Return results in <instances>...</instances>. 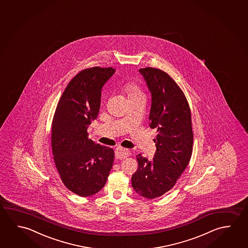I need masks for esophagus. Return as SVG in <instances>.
Wrapping results in <instances>:
<instances>
[{
    "label": "esophagus",
    "instance_id": "esophagus-1",
    "mask_svg": "<svg viewBox=\"0 0 248 248\" xmlns=\"http://www.w3.org/2000/svg\"><path fill=\"white\" fill-rule=\"evenodd\" d=\"M129 155H130L129 150H127V149H124V148H123V147H118V148H116V150H115V155H116L117 158H126L127 156H129Z\"/></svg>",
    "mask_w": 248,
    "mask_h": 248
}]
</instances>
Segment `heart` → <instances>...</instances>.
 Instances as JSON below:
<instances>
[{"label": "heart", "mask_w": 248, "mask_h": 248, "mask_svg": "<svg viewBox=\"0 0 248 248\" xmlns=\"http://www.w3.org/2000/svg\"><path fill=\"white\" fill-rule=\"evenodd\" d=\"M124 89H125L126 93L128 95V98L131 97V96H134V95H140L141 94L138 87L133 84H127Z\"/></svg>", "instance_id": "heart-1"}]
</instances>
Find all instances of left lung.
I'll return each instance as SVG.
<instances>
[{"label": "left lung", "instance_id": "8db88e82", "mask_svg": "<svg viewBox=\"0 0 248 248\" xmlns=\"http://www.w3.org/2000/svg\"><path fill=\"white\" fill-rule=\"evenodd\" d=\"M151 94L150 127L157 129L156 151L149 160L137 155L138 170L131 184L138 195L154 199L174 187L189 163L193 150L191 113L187 98L174 79L162 70H139Z\"/></svg>", "mask_w": 248, "mask_h": 248}]
</instances>
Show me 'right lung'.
I'll return each mask as SVG.
<instances>
[{"mask_svg": "<svg viewBox=\"0 0 248 248\" xmlns=\"http://www.w3.org/2000/svg\"><path fill=\"white\" fill-rule=\"evenodd\" d=\"M111 67L81 71L69 82L58 103L52 123L53 159L65 187L87 197L106 185L114 150L88 138L87 129L98 118L103 86L115 73Z\"/></svg>", "mask_w": 248, "mask_h": 248, "instance_id": "right-lung-1", "label": "right lung"}]
</instances>
